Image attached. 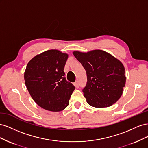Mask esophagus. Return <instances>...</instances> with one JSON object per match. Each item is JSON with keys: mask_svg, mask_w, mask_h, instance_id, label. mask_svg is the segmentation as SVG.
I'll return each mask as SVG.
<instances>
[{"mask_svg": "<svg viewBox=\"0 0 148 148\" xmlns=\"http://www.w3.org/2000/svg\"><path fill=\"white\" fill-rule=\"evenodd\" d=\"M74 85L77 88H78L79 86V82L78 81H76L75 83H74Z\"/></svg>", "mask_w": 148, "mask_h": 148, "instance_id": "obj_1", "label": "esophagus"}]
</instances>
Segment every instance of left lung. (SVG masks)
<instances>
[{
	"label": "left lung",
	"instance_id": "1",
	"mask_svg": "<svg viewBox=\"0 0 148 148\" xmlns=\"http://www.w3.org/2000/svg\"><path fill=\"white\" fill-rule=\"evenodd\" d=\"M73 53L86 71L88 81L83 92L88 104L97 108L115 104L122 96L126 83L122 62L102 50Z\"/></svg>",
	"mask_w": 148,
	"mask_h": 148
}]
</instances>
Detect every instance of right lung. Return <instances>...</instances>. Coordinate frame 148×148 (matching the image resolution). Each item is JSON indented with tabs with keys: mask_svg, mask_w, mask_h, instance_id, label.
Masks as SVG:
<instances>
[{
	"mask_svg": "<svg viewBox=\"0 0 148 148\" xmlns=\"http://www.w3.org/2000/svg\"><path fill=\"white\" fill-rule=\"evenodd\" d=\"M69 55L51 49L34 57L24 73L31 97L42 109L60 112L69 104L75 86L66 80L64 71Z\"/></svg>",
	"mask_w": 148,
	"mask_h": 148,
	"instance_id": "add662e5",
	"label": "right lung"
}]
</instances>
